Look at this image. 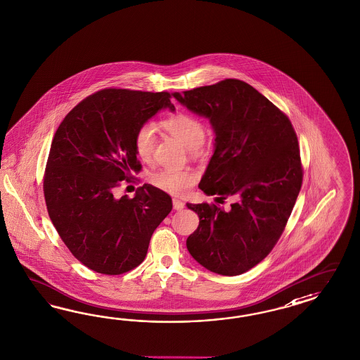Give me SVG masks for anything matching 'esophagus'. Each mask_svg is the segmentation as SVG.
I'll use <instances>...</instances> for the list:
<instances>
[{
	"label": "esophagus",
	"mask_w": 360,
	"mask_h": 360,
	"mask_svg": "<svg viewBox=\"0 0 360 360\" xmlns=\"http://www.w3.org/2000/svg\"><path fill=\"white\" fill-rule=\"evenodd\" d=\"M172 204H174V209L175 210H181L184 207V202L181 200H177V198H174Z\"/></svg>",
	"instance_id": "1"
}]
</instances>
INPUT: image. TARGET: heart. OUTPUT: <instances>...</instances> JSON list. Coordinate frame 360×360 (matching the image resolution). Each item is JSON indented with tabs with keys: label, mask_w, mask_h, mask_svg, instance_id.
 Segmentation results:
<instances>
[{
	"label": "heart",
	"mask_w": 360,
	"mask_h": 360,
	"mask_svg": "<svg viewBox=\"0 0 360 360\" xmlns=\"http://www.w3.org/2000/svg\"><path fill=\"white\" fill-rule=\"evenodd\" d=\"M162 126L189 151L198 150L204 141V124L192 114H174L165 118L162 122ZM155 134H156V127L151 122L142 124L135 134V138H134L135 153L143 162H148L153 158ZM195 180H197V175L193 171H189V169L162 168L150 176V181L155 186L174 195L186 193L191 189V186L195 184Z\"/></svg>",
	"instance_id": "1"
}]
</instances>
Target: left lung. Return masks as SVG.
<instances>
[{
	"label": "left lung",
	"instance_id": "left-lung-1",
	"mask_svg": "<svg viewBox=\"0 0 360 360\" xmlns=\"http://www.w3.org/2000/svg\"><path fill=\"white\" fill-rule=\"evenodd\" d=\"M174 97L205 117L216 135L200 189L230 210L189 204L200 218L186 248L206 269L236 276L271 252L287 225L302 184L297 136L287 115L247 82L226 79Z\"/></svg>",
	"mask_w": 360,
	"mask_h": 360
}]
</instances>
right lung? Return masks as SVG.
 Instances as JSON below:
<instances>
[{"instance_id":"1","label":"right lung","mask_w":360,"mask_h":360,"mask_svg":"<svg viewBox=\"0 0 360 360\" xmlns=\"http://www.w3.org/2000/svg\"><path fill=\"white\" fill-rule=\"evenodd\" d=\"M167 92L103 89L65 115L52 139L44 198L52 224L73 257L103 275H121L147 255L155 229L172 210L171 197L144 184L133 198L118 183L142 169L134 138L163 109Z\"/></svg>"}]
</instances>
